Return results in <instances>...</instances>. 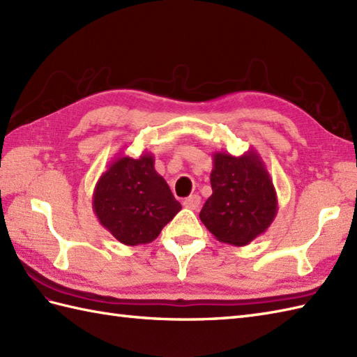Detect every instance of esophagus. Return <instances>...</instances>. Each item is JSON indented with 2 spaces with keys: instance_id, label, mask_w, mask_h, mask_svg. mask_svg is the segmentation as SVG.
<instances>
[{
  "instance_id": "obj_1",
  "label": "esophagus",
  "mask_w": 357,
  "mask_h": 357,
  "mask_svg": "<svg viewBox=\"0 0 357 357\" xmlns=\"http://www.w3.org/2000/svg\"><path fill=\"white\" fill-rule=\"evenodd\" d=\"M199 206H201V196L199 195H192V196H188L187 199H184V207H187V208L196 210Z\"/></svg>"
}]
</instances>
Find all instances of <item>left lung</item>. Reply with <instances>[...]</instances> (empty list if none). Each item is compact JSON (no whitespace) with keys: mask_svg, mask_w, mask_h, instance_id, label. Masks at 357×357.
Segmentation results:
<instances>
[{"mask_svg":"<svg viewBox=\"0 0 357 357\" xmlns=\"http://www.w3.org/2000/svg\"><path fill=\"white\" fill-rule=\"evenodd\" d=\"M210 183L213 193L204 204L199 218L218 241L247 245L275 221V185L253 149L241 156L215 151Z\"/></svg>","mask_w":357,"mask_h":357,"instance_id":"8db88e82","label":"left lung"}]
</instances>
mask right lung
Returning <instances> with one entry per match:
<instances>
[{"label": "right lung", "instance_id": "1", "mask_svg": "<svg viewBox=\"0 0 357 357\" xmlns=\"http://www.w3.org/2000/svg\"><path fill=\"white\" fill-rule=\"evenodd\" d=\"M98 221L124 245L155 241L164 227L183 208L169 184L155 170V158L118 155L107 165L93 190Z\"/></svg>", "mask_w": 357, "mask_h": 357}]
</instances>
